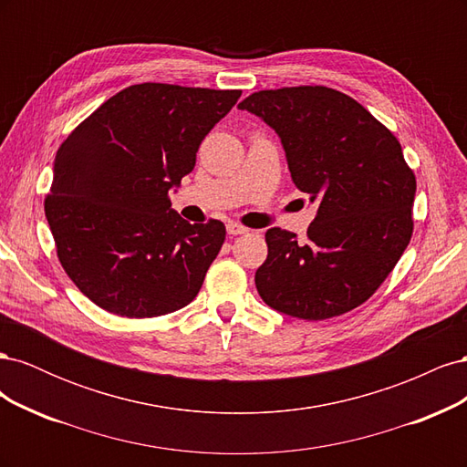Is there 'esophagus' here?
<instances>
[{
    "label": "esophagus",
    "instance_id": "1",
    "mask_svg": "<svg viewBox=\"0 0 467 467\" xmlns=\"http://www.w3.org/2000/svg\"><path fill=\"white\" fill-rule=\"evenodd\" d=\"M225 230H228L230 235H242V234L249 232L247 228H244V225H239L235 222H228V225H225Z\"/></svg>",
    "mask_w": 467,
    "mask_h": 467
}]
</instances>
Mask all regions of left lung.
<instances>
[{
	"instance_id": "1",
	"label": "left lung",
	"mask_w": 467,
	"mask_h": 467,
	"mask_svg": "<svg viewBox=\"0 0 467 467\" xmlns=\"http://www.w3.org/2000/svg\"><path fill=\"white\" fill-rule=\"evenodd\" d=\"M239 109L278 134L294 185L317 212L304 242L271 228L255 285L266 306L319 321L379 288L413 234L417 181L401 144L355 99L323 86L253 93Z\"/></svg>"
}]
</instances>
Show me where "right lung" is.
<instances>
[{"label": "right lung", "mask_w": 467, "mask_h": 467, "mask_svg": "<svg viewBox=\"0 0 467 467\" xmlns=\"http://www.w3.org/2000/svg\"><path fill=\"white\" fill-rule=\"evenodd\" d=\"M239 97L140 83L64 140L45 214L64 271L93 304L122 317H158L199 294L225 225L182 220L169 191L192 171L204 136Z\"/></svg>", "instance_id": "right-lung-1"}]
</instances>
